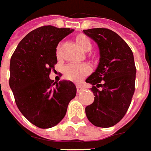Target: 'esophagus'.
I'll list each match as a JSON object with an SVG mask.
<instances>
[{
	"instance_id": "esophagus-1",
	"label": "esophagus",
	"mask_w": 151,
	"mask_h": 151,
	"mask_svg": "<svg viewBox=\"0 0 151 151\" xmlns=\"http://www.w3.org/2000/svg\"><path fill=\"white\" fill-rule=\"evenodd\" d=\"M76 88H77V93H81V91L84 89V87L80 85V84H77V85H76Z\"/></svg>"
}]
</instances>
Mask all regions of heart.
<instances>
[{
  "label": "heart",
  "mask_w": 151,
  "mask_h": 151,
  "mask_svg": "<svg viewBox=\"0 0 151 151\" xmlns=\"http://www.w3.org/2000/svg\"><path fill=\"white\" fill-rule=\"evenodd\" d=\"M79 45L81 50L87 51L91 50V42L86 36H79L76 38ZM90 71V67L87 64L69 63L64 68V76L65 77L70 81H78L84 76L87 75Z\"/></svg>",
  "instance_id": "b5f03b06"
}]
</instances>
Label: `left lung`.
<instances>
[{
	"label": "left lung",
	"mask_w": 151,
	"mask_h": 151,
	"mask_svg": "<svg viewBox=\"0 0 151 151\" xmlns=\"http://www.w3.org/2000/svg\"><path fill=\"white\" fill-rule=\"evenodd\" d=\"M83 32L98 44L100 54L98 67L85 81L93 85L91 90L95 96L85 113L93 125L109 128L121 120L131 103L137 71L134 58L127 43L111 30Z\"/></svg>",
	"instance_id": "obj_1"
}]
</instances>
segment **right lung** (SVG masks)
Segmentation results:
<instances>
[{"instance_id":"add662e5","label":"right lung","mask_w":151,"mask_h":151,"mask_svg":"<svg viewBox=\"0 0 151 151\" xmlns=\"http://www.w3.org/2000/svg\"><path fill=\"white\" fill-rule=\"evenodd\" d=\"M74 32L53 26L38 27L19 42L10 58L9 87L19 110L40 129L57 125L76 95L70 81L53 82L50 73L57 63V46Z\"/></svg>"}]
</instances>
